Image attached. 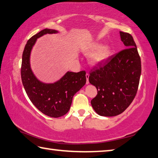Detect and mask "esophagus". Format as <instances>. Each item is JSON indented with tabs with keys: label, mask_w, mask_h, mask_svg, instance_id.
<instances>
[{
	"label": "esophagus",
	"mask_w": 158,
	"mask_h": 158,
	"mask_svg": "<svg viewBox=\"0 0 158 158\" xmlns=\"http://www.w3.org/2000/svg\"><path fill=\"white\" fill-rule=\"evenodd\" d=\"M86 84H89V74L88 73H86Z\"/></svg>",
	"instance_id": "obj_1"
}]
</instances>
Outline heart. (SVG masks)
<instances>
[{
  "mask_svg": "<svg viewBox=\"0 0 158 158\" xmlns=\"http://www.w3.org/2000/svg\"><path fill=\"white\" fill-rule=\"evenodd\" d=\"M84 52L86 54H89L92 52L89 56V61L92 64L96 65L106 60L110 54L111 48L110 46L107 44H103L101 46V43L94 42L89 44L86 48H85Z\"/></svg>",
  "mask_w": 158,
  "mask_h": 158,
  "instance_id": "1",
  "label": "heart"
}]
</instances>
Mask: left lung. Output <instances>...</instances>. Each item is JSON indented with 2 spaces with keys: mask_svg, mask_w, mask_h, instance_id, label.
<instances>
[{
  "mask_svg": "<svg viewBox=\"0 0 158 158\" xmlns=\"http://www.w3.org/2000/svg\"><path fill=\"white\" fill-rule=\"evenodd\" d=\"M119 34L125 49L90 72L89 81L98 90L91 103L101 116L122 113L133 101L139 87L141 63L136 45L131 34Z\"/></svg>",
  "mask_w": 158,
  "mask_h": 158,
  "instance_id": "1",
  "label": "left lung"
}]
</instances>
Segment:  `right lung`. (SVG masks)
Masks as SVG:
<instances>
[{"instance_id":"obj_1","label":"right lung","mask_w":158,"mask_h":158,"mask_svg":"<svg viewBox=\"0 0 158 158\" xmlns=\"http://www.w3.org/2000/svg\"><path fill=\"white\" fill-rule=\"evenodd\" d=\"M58 31L45 29L30 39L22 54L21 77L27 96L35 107L47 116L60 117L69 111L72 98L86 82V72H67L53 83H44L36 78L30 64V56L37 39L47 34H57Z\"/></svg>"}]
</instances>
